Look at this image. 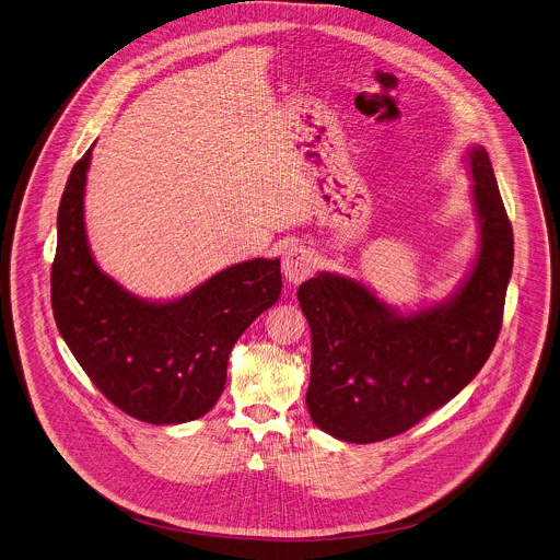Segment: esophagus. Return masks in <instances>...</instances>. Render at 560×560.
Masks as SVG:
<instances>
[{"label":"esophagus","mask_w":560,"mask_h":560,"mask_svg":"<svg viewBox=\"0 0 560 560\" xmlns=\"http://www.w3.org/2000/svg\"><path fill=\"white\" fill-rule=\"evenodd\" d=\"M281 270L285 275V279L292 285H299L304 279H308L315 272V256L311 249L306 247H290L283 254V261H281Z\"/></svg>","instance_id":"obj_1"}]
</instances>
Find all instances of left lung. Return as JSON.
Instances as JSON below:
<instances>
[{
  "mask_svg": "<svg viewBox=\"0 0 560 560\" xmlns=\"http://www.w3.org/2000/svg\"><path fill=\"white\" fill-rule=\"evenodd\" d=\"M479 256L452 299L398 313L360 281L319 272L299 290L311 328V420L349 443L409 431L467 386L501 332L514 230L483 147L469 151Z\"/></svg>",
  "mask_w": 560,
  "mask_h": 560,
  "instance_id": "8db88e82",
  "label": "left lung"
}]
</instances>
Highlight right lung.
I'll return each instance as SVG.
<instances>
[{"label":"right lung","mask_w":560,"mask_h":560,"mask_svg":"<svg viewBox=\"0 0 560 560\" xmlns=\"http://www.w3.org/2000/svg\"><path fill=\"white\" fill-rule=\"evenodd\" d=\"M91 149L74 164L57 213L50 302L63 341L115 407L149 424H180L215 407L228 358L281 294L279 259H249L173 302L129 294L104 275L85 234Z\"/></svg>","instance_id":"add662e5"}]
</instances>
